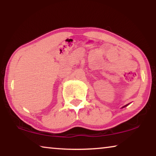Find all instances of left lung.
Segmentation results:
<instances>
[{
  "label": "left lung",
  "instance_id": "left-lung-1",
  "mask_svg": "<svg viewBox=\"0 0 156 156\" xmlns=\"http://www.w3.org/2000/svg\"><path fill=\"white\" fill-rule=\"evenodd\" d=\"M128 105H129V103H128V104H127V105H124V106H123V107H122V108H124V107H126V106H127Z\"/></svg>",
  "mask_w": 156,
  "mask_h": 156
}]
</instances>
